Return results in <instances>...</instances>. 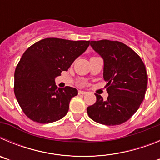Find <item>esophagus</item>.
Masks as SVG:
<instances>
[{
	"label": "esophagus",
	"mask_w": 160,
	"mask_h": 160,
	"mask_svg": "<svg viewBox=\"0 0 160 160\" xmlns=\"http://www.w3.org/2000/svg\"><path fill=\"white\" fill-rule=\"evenodd\" d=\"M78 94H87V91H84V90H79Z\"/></svg>",
	"instance_id": "1"
}]
</instances>
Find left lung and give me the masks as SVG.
<instances>
[{
	"mask_svg": "<svg viewBox=\"0 0 160 160\" xmlns=\"http://www.w3.org/2000/svg\"><path fill=\"white\" fill-rule=\"evenodd\" d=\"M90 46L103 59V78L107 82V100L95 94L96 102L87 107L94 122L107 126L128 121L138 109L148 87V73L140 57L117 41H91Z\"/></svg>",
	"mask_w": 160,
	"mask_h": 160,
	"instance_id": "left-lung-1",
	"label": "left lung"
}]
</instances>
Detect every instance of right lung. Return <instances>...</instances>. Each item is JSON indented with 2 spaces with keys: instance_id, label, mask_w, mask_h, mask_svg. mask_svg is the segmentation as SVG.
I'll list each match as a JSON object with an SVG mask.
<instances>
[{
  "instance_id": "1",
  "label": "right lung",
  "mask_w": 160,
  "mask_h": 160,
  "mask_svg": "<svg viewBox=\"0 0 160 160\" xmlns=\"http://www.w3.org/2000/svg\"><path fill=\"white\" fill-rule=\"evenodd\" d=\"M89 46L90 41L49 38L25 50L15 70L14 94L28 118L39 123H50L67 114L78 90L58 88L55 78L67 71Z\"/></svg>"
}]
</instances>
